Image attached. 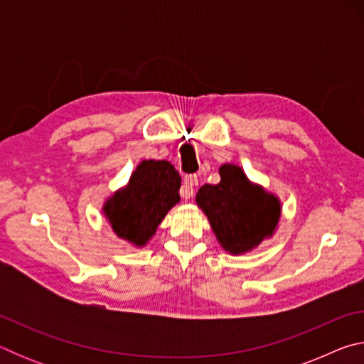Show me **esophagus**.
<instances>
[{
    "label": "esophagus",
    "mask_w": 364,
    "mask_h": 364,
    "mask_svg": "<svg viewBox=\"0 0 364 364\" xmlns=\"http://www.w3.org/2000/svg\"><path fill=\"white\" fill-rule=\"evenodd\" d=\"M197 183H199V180H197V175H188L186 178H184L183 186L180 189V194H181L183 199L188 200V199H191V197H193L194 186Z\"/></svg>",
    "instance_id": "34e87169"
}]
</instances>
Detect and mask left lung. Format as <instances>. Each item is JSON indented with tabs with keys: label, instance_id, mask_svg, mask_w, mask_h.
Here are the masks:
<instances>
[{
	"label": "left lung",
	"instance_id": "8db88e82",
	"mask_svg": "<svg viewBox=\"0 0 364 364\" xmlns=\"http://www.w3.org/2000/svg\"><path fill=\"white\" fill-rule=\"evenodd\" d=\"M218 171L220 183L204 184L196 202L221 247L231 255H242L273 236L281 218V200L252 183L239 165L223 164Z\"/></svg>",
	"mask_w": 364,
	"mask_h": 364
}]
</instances>
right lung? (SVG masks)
Returning a JSON list of instances; mask_svg holds the SVG:
<instances>
[{
  "instance_id": "add662e5",
  "label": "right lung",
  "mask_w": 364,
  "mask_h": 364,
  "mask_svg": "<svg viewBox=\"0 0 364 364\" xmlns=\"http://www.w3.org/2000/svg\"><path fill=\"white\" fill-rule=\"evenodd\" d=\"M180 188L181 176L168 160H143L127 186L104 202L102 213L117 237L144 247L170 208L180 202Z\"/></svg>"
}]
</instances>
